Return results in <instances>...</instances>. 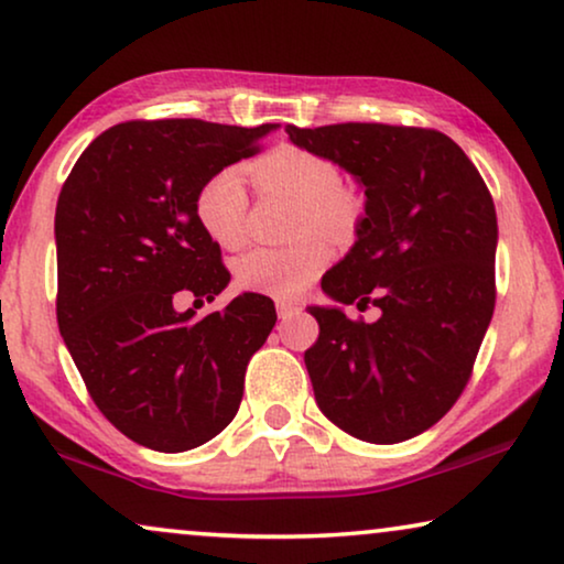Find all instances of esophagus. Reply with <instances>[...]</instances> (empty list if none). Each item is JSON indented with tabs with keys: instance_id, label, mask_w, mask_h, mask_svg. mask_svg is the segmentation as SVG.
Instances as JSON below:
<instances>
[{
	"instance_id": "obj_1",
	"label": "esophagus",
	"mask_w": 564,
	"mask_h": 564,
	"mask_svg": "<svg viewBox=\"0 0 564 564\" xmlns=\"http://www.w3.org/2000/svg\"><path fill=\"white\" fill-rule=\"evenodd\" d=\"M300 313H303V303H297V300H276V315L282 321L295 318Z\"/></svg>"
}]
</instances>
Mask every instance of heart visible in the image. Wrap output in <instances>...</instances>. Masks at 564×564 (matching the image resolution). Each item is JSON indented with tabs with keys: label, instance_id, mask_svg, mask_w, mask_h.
Here are the masks:
<instances>
[{
	"label": "heart",
	"instance_id": "1",
	"mask_svg": "<svg viewBox=\"0 0 564 564\" xmlns=\"http://www.w3.org/2000/svg\"><path fill=\"white\" fill-rule=\"evenodd\" d=\"M259 197H288L295 203L292 234L307 237L290 246H264L238 259L236 280L243 290L272 297H295L323 272L330 259L326 238H351L365 218V197L341 184L338 166L303 145H274L243 166ZM197 220L223 249H241L249 220V195L234 169L213 174L197 192ZM316 234L311 235L310 230Z\"/></svg>",
	"mask_w": 564,
	"mask_h": 564
}]
</instances>
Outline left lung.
Wrapping results in <instances>:
<instances>
[{
  "instance_id": "8db88e82",
  "label": "left lung",
  "mask_w": 564,
  "mask_h": 564,
  "mask_svg": "<svg viewBox=\"0 0 564 564\" xmlns=\"http://www.w3.org/2000/svg\"><path fill=\"white\" fill-rule=\"evenodd\" d=\"M284 130L365 184L357 243L321 284L338 303L382 311L367 323L311 307L315 400L361 442H405L444 419L473 377L496 311V205L467 153L434 128Z\"/></svg>"
}]
</instances>
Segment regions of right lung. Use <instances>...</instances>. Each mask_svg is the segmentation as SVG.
<instances>
[{
    "instance_id": "1",
    "label": "right lung",
    "mask_w": 564,
    "mask_h": 564,
    "mask_svg": "<svg viewBox=\"0 0 564 564\" xmlns=\"http://www.w3.org/2000/svg\"><path fill=\"white\" fill-rule=\"evenodd\" d=\"M272 128L128 120L97 135L61 187V336L105 419L149 449L218 436L274 328V303L253 292L203 321L174 311L182 292L215 300L230 282L195 199L213 174L259 153Z\"/></svg>"
}]
</instances>
